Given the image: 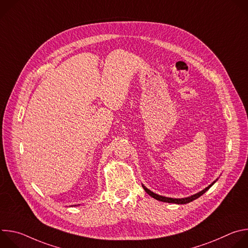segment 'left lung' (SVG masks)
Wrapping results in <instances>:
<instances>
[{"label":"left lung","instance_id":"obj_1","mask_svg":"<svg viewBox=\"0 0 248 248\" xmlns=\"http://www.w3.org/2000/svg\"><path fill=\"white\" fill-rule=\"evenodd\" d=\"M215 183V182H214ZM214 183L212 184V185H210L208 187H206L205 189H203L202 191H200V192H198V193H196V194H194V195H192V196H190V197H187V198H181V199H178V198H170V197H165V196H161V195H158V194H156V193H154V192H152L151 190H149L148 188H146L144 186H143V188H144V190L150 195V196H152L153 198H155V199H157V200H159V201H162V202H167V203H175V204H186V203H189V202H191V201H193V200H195V199H197L198 197H200L202 194H204L212 186L214 185Z\"/></svg>","mask_w":248,"mask_h":248}]
</instances>
